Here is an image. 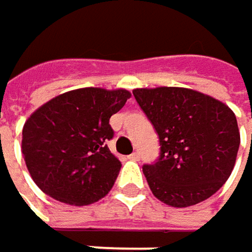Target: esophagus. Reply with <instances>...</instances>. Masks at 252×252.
<instances>
[{
  "mask_svg": "<svg viewBox=\"0 0 252 252\" xmlns=\"http://www.w3.org/2000/svg\"><path fill=\"white\" fill-rule=\"evenodd\" d=\"M128 158L132 160V161H138V160H140V153H138V151H134L132 154L128 156Z\"/></svg>",
  "mask_w": 252,
  "mask_h": 252,
  "instance_id": "esophagus-1",
  "label": "esophagus"
}]
</instances>
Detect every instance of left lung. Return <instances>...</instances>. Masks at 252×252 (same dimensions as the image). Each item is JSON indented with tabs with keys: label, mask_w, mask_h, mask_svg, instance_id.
<instances>
[{
	"label": "left lung",
	"mask_w": 252,
	"mask_h": 252,
	"mask_svg": "<svg viewBox=\"0 0 252 252\" xmlns=\"http://www.w3.org/2000/svg\"><path fill=\"white\" fill-rule=\"evenodd\" d=\"M132 94L161 146L158 160L143 166L153 194L169 206L188 208L217 193L240 149L232 109L188 88H138Z\"/></svg>",
	"instance_id": "left-lung-1"
}]
</instances>
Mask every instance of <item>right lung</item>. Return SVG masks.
I'll return each instance as SVG.
<instances>
[{"label": "right lung", "instance_id": "obj_1", "mask_svg": "<svg viewBox=\"0 0 252 252\" xmlns=\"http://www.w3.org/2000/svg\"><path fill=\"white\" fill-rule=\"evenodd\" d=\"M129 96L126 89L80 88L43 103L29 117L21 151L44 193L85 206L112 189L121 161L106 146L114 137L109 118Z\"/></svg>", "mask_w": 252, "mask_h": 252}]
</instances>
